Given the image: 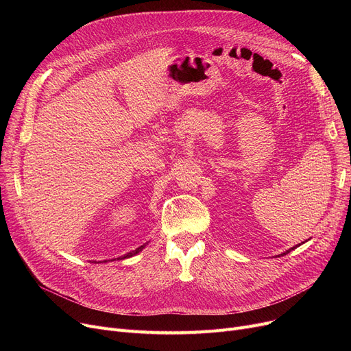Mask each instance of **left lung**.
Masks as SVG:
<instances>
[{"label": "left lung", "instance_id": "1", "mask_svg": "<svg viewBox=\"0 0 351 351\" xmlns=\"http://www.w3.org/2000/svg\"><path fill=\"white\" fill-rule=\"evenodd\" d=\"M291 250H294V247H290L289 250H286L285 253H282V254H279V256H285V254H287V253H289V252H291Z\"/></svg>", "mask_w": 351, "mask_h": 351}]
</instances>
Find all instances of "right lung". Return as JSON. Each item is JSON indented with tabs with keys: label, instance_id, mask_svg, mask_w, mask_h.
Instances as JSON below:
<instances>
[{
	"label": "right lung",
	"instance_id": "add662e5",
	"mask_svg": "<svg viewBox=\"0 0 351 351\" xmlns=\"http://www.w3.org/2000/svg\"><path fill=\"white\" fill-rule=\"evenodd\" d=\"M149 243V242H146V243H143L142 246H139L138 249H135V250H132V252H129V253H126V254H123V256H121V257H117L118 261H122V259H128V257H132V256H135V254H138L139 252H142L143 249H145V246ZM117 259H110L109 262H114V261H117ZM108 261H104V263H106ZM98 263H102V262H98Z\"/></svg>",
	"mask_w": 351,
	"mask_h": 351
}]
</instances>
